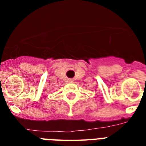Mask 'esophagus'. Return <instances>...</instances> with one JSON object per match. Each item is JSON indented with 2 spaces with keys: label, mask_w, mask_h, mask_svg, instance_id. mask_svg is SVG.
Instances as JSON below:
<instances>
[{
  "label": "esophagus",
  "mask_w": 146,
  "mask_h": 146,
  "mask_svg": "<svg viewBox=\"0 0 146 146\" xmlns=\"http://www.w3.org/2000/svg\"><path fill=\"white\" fill-rule=\"evenodd\" d=\"M69 82H73V80H72V79H70V80H69Z\"/></svg>",
  "instance_id": "obj_1"
}]
</instances>
